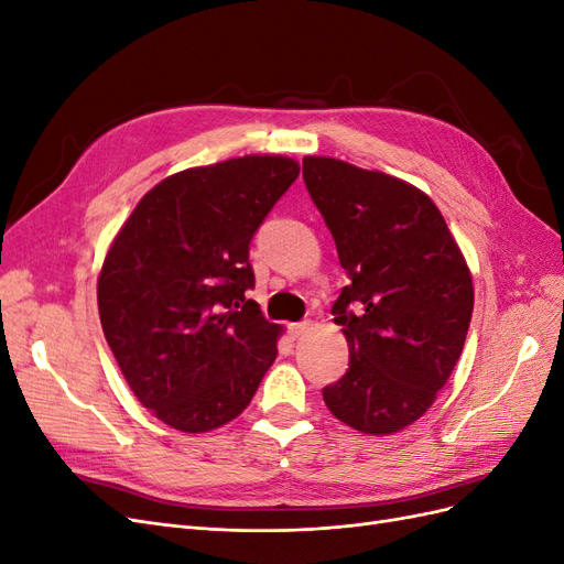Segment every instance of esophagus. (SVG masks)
I'll list each match as a JSON object with an SVG mask.
<instances>
[{
	"instance_id": "34e87169",
	"label": "esophagus",
	"mask_w": 564,
	"mask_h": 564,
	"mask_svg": "<svg viewBox=\"0 0 564 564\" xmlns=\"http://www.w3.org/2000/svg\"><path fill=\"white\" fill-rule=\"evenodd\" d=\"M311 327H313V322L311 319H303V322L292 324V327H289V334H292V338H301Z\"/></svg>"
}]
</instances>
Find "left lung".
<instances>
[{
	"instance_id": "1",
	"label": "left lung",
	"mask_w": 564,
	"mask_h": 564,
	"mask_svg": "<svg viewBox=\"0 0 564 564\" xmlns=\"http://www.w3.org/2000/svg\"><path fill=\"white\" fill-rule=\"evenodd\" d=\"M303 181L350 280L334 303L348 340L329 412L367 435L419 421L445 386L473 315L470 268L416 185L334 158H303Z\"/></svg>"
}]
</instances>
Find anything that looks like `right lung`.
I'll list each match as a JSON object with an SVG mask.
<instances>
[{
  "mask_svg": "<svg viewBox=\"0 0 564 564\" xmlns=\"http://www.w3.org/2000/svg\"><path fill=\"white\" fill-rule=\"evenodd\" d=\"M301 166L245 155L166 176L135 204L98 272V315L129 388L181 433L240 416L278 357L280 324L247 299L249 242Z\"/></svg>",
  "mask_w": 564,
  "mask_h": 564,
  "instance_id": "right-lung-1",
  "label": "right lung"
}]
</instances>
